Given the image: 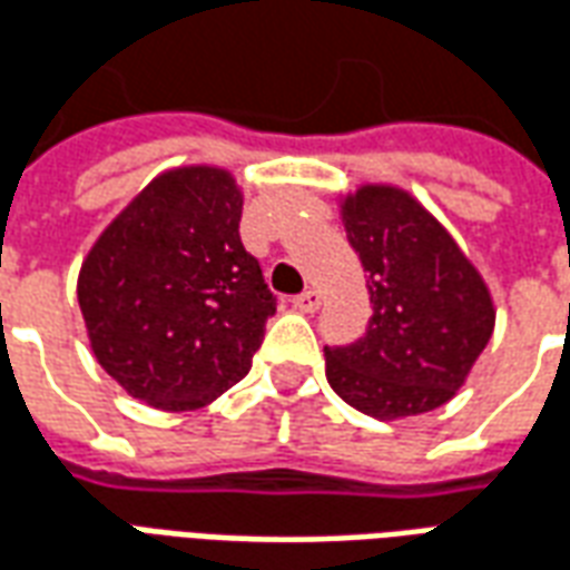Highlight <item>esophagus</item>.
Wrapping results in <instances>:
<instances>
[{
  "mask_svg": "<svg viewBox=\"0 0 570 570\" xmlns=\"http://www.w3.org/2000/svg\"><path fill=\"white\" fill-rule=\"evenodd\" d=\"M321 302H323V296L317 293V289H305L302 296L293 298V305H296L298 311H305V314H314V311L321 308Z\"/></svg>",
  "mask_w": 570,
  "mask_h": 570,
  "instance_id": "34e87169",
  "label": "esophagus"
}]
</instances>
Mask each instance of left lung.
I'll use <instances>...</instances> for the list:
<instances>
[{
  "label": "left lung",
  "mask_w": 570,
  "mask_h": 570,
  "mask_svg": "<svg viewBox=\"0 0 570 570\" xmlns=\"http://www.w3.org/2000/svg\"><path fill=\"white\" fill-rule=\"evenodd\" d=\"M370 286L363 338L326 347V382L363 415L412 419L445 406L494 333V298L449 228L412 191L363 183L338 195Z\"/></svg>",
  "instance_id": "1"
}]
</instances>
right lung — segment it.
<instances>
[{"mask_svg": "<svg viewBox=\"0 0 570 570\" xmlns=\"http://www.w3.org/2000/svg\"><path fill=\"white\" fill-rule=\"evenodd\" d=\"M244 191L216 164L140 188L81 262L79 308L97 363L161 412L213 403L249 372L274 296L237 223Z\"/></svg>", "mask_w": 570, "mask_h": 570, "instance_id": "right-lung-1", "label": "right lung"}]
</instances>
